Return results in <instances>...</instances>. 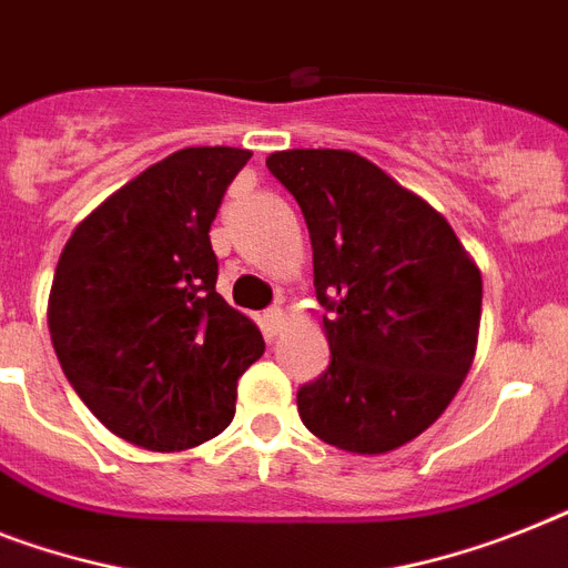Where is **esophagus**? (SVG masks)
Wrapping results in <instances>:
<instances>
[{
  "mask_svg": "<svg viewBox=\"0 0 568 568\" xmlns=\"http://www.w3.org/2000/svg\"><path fill=\"white\" fill-rule=\"evenodd\" d=\"M281 327H284V311H281V307H270V311H264L266 336H278Z\"/></svg>",
  "mask_w": 568,
  "mask_h": 568,
  "instance_id": "1",
  "label": "esophagus"
}]
</instances>
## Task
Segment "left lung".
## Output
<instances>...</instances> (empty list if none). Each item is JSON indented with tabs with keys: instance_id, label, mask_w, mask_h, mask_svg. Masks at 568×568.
Listing matches in <instances>:
<instances>
[{
	"instance_id": "1",
	"label": "left lung",
	"mask_w": 568,
	"mask_h": 568,
	"mask_svg": "<svg viewBox=\"0 0 568 568\" xmlns=\"http://www.w3.org/2000/svg\"><path fill=\"white\" fill-rule=\"evenodd\" d=\"M313 246L331 365L295 395L325 444L377 456L438 420L470 372L481 275L433 205L351 150L266 159Z\"/></svg>"
}]
</instances>
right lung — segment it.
Wrapping results in <instances>:
<instances>
[{
    "label": "right lung",
    "instance_id": "1",
    "mask_svg": "<svg viewBox=\"0 0 568 568\" xmlns=\"http://www.w3.org/2000/svg\"><path fill=\"white\" fill-rule=\"evenodd\" d=\"M241 148H185L98 205L60 252L51 345L101 424L173 453L232 424L237 377L264 336L217 293L209 229L246 162Z\"/></svg>",
    "mask_w": 568,
    "mask_h": 568
}]
</instances>
